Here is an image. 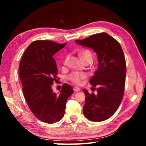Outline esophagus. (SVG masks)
Returning a JSON list of instances; mask_svg holds the SVG:
<instances>
[{
    "mask_svg": "<svg viewBox=\"0 0 146 146\" xmlns=\"http://www.w3.org/2000/svg\"><path fill=\"white\" fill-rule=\"evenodd\" d=\"M73 90L75 92H79L80 90V88L79 87H77V86H75V87L73 88Z\"/></svg>",
    "mask_w": 146,
    "mask_h": 146,
    "instance_id": "34e87169",
    "label": "esophagus"
}]
</instances>
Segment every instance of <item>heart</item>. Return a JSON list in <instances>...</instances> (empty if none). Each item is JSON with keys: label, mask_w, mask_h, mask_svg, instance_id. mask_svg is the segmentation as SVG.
<instances>
[{"label": "heart", "mask_w": 146, "mask_h": 146, "mask_svg": "<svg viewBox=\"0 0 146 146\" xmlns=\"http://www.w3.org/2000/svg\"><path fill=\"white\" fill-rule=\"evenodd\" d=\"M80 56L82 60L83 61H92V53L91 51L88 50V49H83L82 51H80ZM70 58V55H67L66 57H65L63 64H66L68 60H69ZM88 77V75L85 73H80V72H76V71H74L70 73L69 75L68 76V79L71 81L72 83H75L76 85H80L82 83L83 80H85Z\"/></svg>", "instance_id": "obj_1"}]
</instances>
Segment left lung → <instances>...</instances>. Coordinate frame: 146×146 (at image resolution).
<instances>
[{"label":"left lung","instance_id":"left-lung-1","mask_svg":"<svg viewBox=\"0 0 146 146\" xmlns=\"http://www.w3.org/2000/svg\"><path fill=\"white\" fill-rule=\"evenodd\" d=\"M77 44L92 48L97 54L98 67L90 83L97 86V95L84 89L85 104L83 114L93 122L109 119L122 100L126 76V63L119 42L109 35L101 33L82 40Z\"/></svg>","mask_w":146,"mask_h":146}]
</instances>
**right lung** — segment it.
Masks as SVG:
<instances>
[{
    "label": "right lung",
    "mask_w": 146,
    "mask_h": 146,
    "mask_svg": "<svg viewBox=\"0 0 146 146\" xmlns=\"http://www.w3.org/2000/svg\"><path fill=\"white\" fill-rule=\"evenodd\" d=\"M66 44L46 40L34 41L24 51L19 67L24 97L30 110L48 123L62 119L68 98L73 93L67 83L62 86L59 94L52 89L58 71L52 56Z\"/></svg>",
    "instance_id": "right-lung-1"
}]
</instances>
